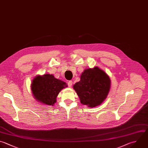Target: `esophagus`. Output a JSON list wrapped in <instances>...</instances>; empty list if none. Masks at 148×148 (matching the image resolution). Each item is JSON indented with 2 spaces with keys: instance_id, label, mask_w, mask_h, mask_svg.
Returning <instances> with one entry per match:
<instances>
[{
  "instance_id": "obj_1",
  "label": "esophagus",
  "mask_w": 148,
  "mask_h": 148,
  "mask_svg": "<svg viewBox=\"0 0 148 148\" xmlns=\"http://www.w3.org/2000/svg\"><path fill=\"white\" fill-rule=\"evenodd\" d=\"M72 83H73L72 81V80H69V81L68 82V86H69V87H71L72 86Z\"/></svg>"
}]
</instances>
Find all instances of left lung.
I'll list each match as a JSON object with an SVG mask.
<instances>
[{
    "instance_id": "left-lung-1",
    "label": "left lung",
    "mask_w": 148,
    "mask_h": 148,
    "mask_svg": "<svg viewBox=\"0 0 148 148\" xmlns=\"http://www.w3.org/2000/svg\"><path fill=\"white\" fill-rule=\"evenodd\" d=\"M110 87L108 75L98 67L84 71L80 80L73 85L80 102L90 108L101 105L106 99Z\"/></svg>"
}]
</instances>
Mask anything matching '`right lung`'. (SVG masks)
Instances as JSON below:
<instances>
[{"label": "right lung", "mask_w": 148, "mask_h": 148, "mask_svg": "<svg viewBox=\"0 0 148 148\" xmlns=\"http://www.w3.org/2000/svg\"><path fill=\"white\" fill-rule=\"evenodd\" d=\"M67 87L65 82L56 79L53 75H38L32 80L31 90L36 101L47 105H53L61 90Z\"/></svg>", "instance_id": "add662e5"}]
</instances>
